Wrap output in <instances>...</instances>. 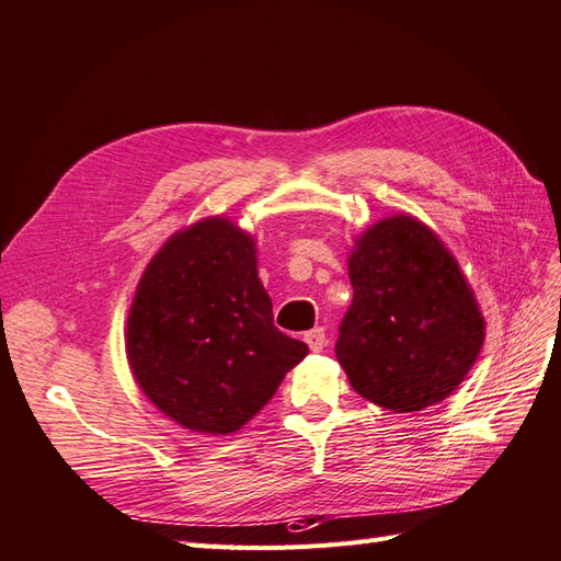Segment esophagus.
I'll use <instances>...</instances> for the list:
<instances>
[{
    "instance_id": "1",
    "label": "esophagus",
    "mask_w": 561,
    "mask_h": 561,
    "mask_svg": "<svg viewBox=\"0 0 561 561\" xmlns=\"http://www.w3.org/2000/svg\"><path fill=\"white\" fill-rule=\"evenodd\" d=\"M304 342L310 346V351H322L324 344H328V340H324V330H310L304 334Z\"/></svg>"
}]
</instances>
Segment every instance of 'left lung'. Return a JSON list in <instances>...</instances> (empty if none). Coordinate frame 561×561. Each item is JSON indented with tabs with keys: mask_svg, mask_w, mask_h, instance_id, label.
<instances>
[{
	"mask_svg": "<svg viewBox=\"0 0 561 561\" xmlns=\"http://www.w3.org/2000/svg\"><path fill=\"white\" fill-rule=\"evenodd\" d=\"M354 301L336 340L351 387L413 413L457 389L485 342V318L457 257L411 215L377 219L348 253Z\"/></svg>",
	"mask_w": 561,
	"mask_h": 561,
	"instance_id": "left-lung-1",
	"label": "left lung"
}]
</instances>
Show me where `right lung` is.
Wrapping results in <instances>:
<instances>
[{
    "label": "right lung",
    "instance_id": "1",
    "mask_svg": "<svg viewBox=\"0 0 561 561\" xmlns=\"http://www.w3.org/2000/svg\"><path fill=\"white\" fill-rule=\"evenodd\" d=\"M308 346L279 332L253 233L221 215L179 229L152 255L126 320L134 380L169 421L231 435L275 397Z\"/></svg>",
    "mask_w": 561,
    "mask_h": 561
}]
</instances>
